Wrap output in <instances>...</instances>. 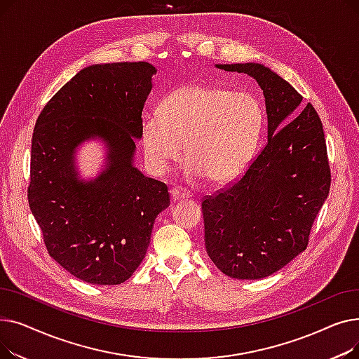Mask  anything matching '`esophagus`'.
Wrapping results in <instances>:
<instances>
[{"label":"esophagus","mask_w":359,"mask_h":359,"mask_svg":"<svg viewBox=\"0 0 359 359\" xmlns=\"http://www.w3.org/2000/svg\"><path fill=\"white\" fill-rule=\"evenodd\" d=\"M170 195H172L173 201H182V199H186V198L191 196V194L184 191V189H182V187H175V189L170 191Z\"/></svg>","instance_id":"34e87169"}]
</instances>
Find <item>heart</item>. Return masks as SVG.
<instances>
[{"mask_svg":"<svg viewBox=\"0 0 359 359\" xmlns=\"http://www.w3.org/2000/svg\"><path fill=\"white\" fill-rule=\"evenodd\" d=\"M265 111L248 91L210 84H184L170 91L141 125V145L148 168L164 175L182 156L184 173L225 184L238 177L260 141Z\"/></svg>","mask_w":359,"mask_h":359,"instance_id":"obj_1","label":"heart"}]
</instances>
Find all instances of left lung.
Here are the masks:
<instances>
[{
  "mask_svg": "<svg viewBox=\"0 0 359 359\" xmlns=\"http://www.w3.org/2000/svg\"><path fill=\"white\" fill-rule=\"evenodd\" d=\"M217 67L257 81L268 142L236 182L203 198L205 248L227 276L260 279L307 249L332 182L323 125L311 103L299 111L303 96L268 67Z\"/></svg>",
  "mask_w": 359,
  "mask_h": 359,
  "instance_id": "1",
  "label": "left lung"
}]
</instances>
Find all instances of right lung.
Wrapping results in <instances>:
<instances>
[{"mask_svg":"<svg viewBox=\"0 0 359 359\" xmlns=\"http://www.w3.org/2000/svg\"><path fill=\"white\" fill-rule=\"evenodd\" d=\"M157 72L148 62L81 69L36 121L27 199L48 253L75 278L118 285L140 266L157 215L170 205L167 186L134 167L142 109ZM99 136L108 147L104 172L79 181L73 153Z\"/></svg>","mask_w":359,"mask_h":359,"instance_id":"add662e5","label":"right lung"}]
</instances>
